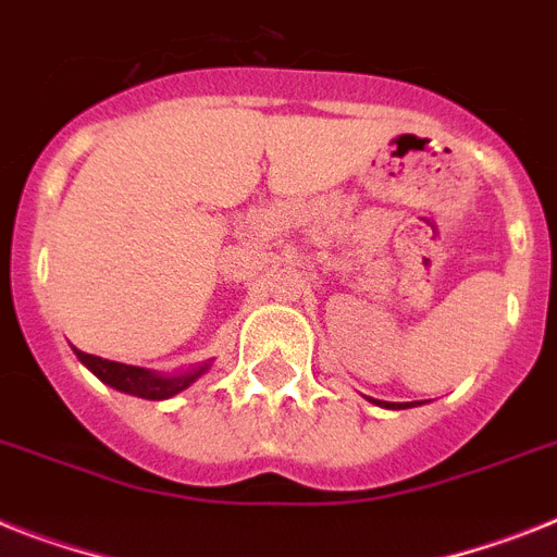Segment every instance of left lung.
Instances as JSON below:
<instances>
[{"instance_id":"left-lung-1","label":"left lung","mask_w":557,"mask_h":557,"mask_svg":"<svg viewBox=\"0 0 557 557\" xmlns=\"http://www.w3.org/2000/svg\"><path fill=\"white\" fill-rule=\"evenodd\" d=\"M384 407H389V410H407V407H416V404H389V401H381Z\"/></svg>"}]
</instances>
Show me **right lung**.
<instances>
[{
  "label": "right lung",
  "mask_w": 557,
  "mask_h": 557,
  "mask_svg": "<svg viewBox=\"0 0 557 557\" xmlns=\"http://www.w3.org/2000/svg\"><path fill=\"white\" fill-rule=\"evenodd\" d=\"M82 364H87L94 370V375L110 384L113 389H122V393L139 395V398H147V401H164L170 395L182 393L193 384V381L199 379L201 372L207 367H199V370L193 372H182V375H156L150 370H141V367H131V364H119V361H108V358L90 356V352L76 350Z\"/></svg>",
  "instance_id": "obj_1"
}]
</instances>
